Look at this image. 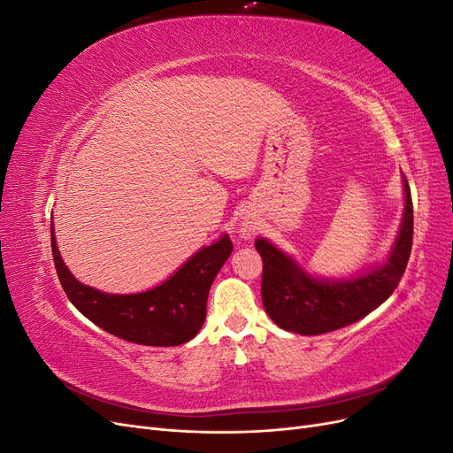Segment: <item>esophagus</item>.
Here are the masks:
<instances>
[{
    "mask_svg": "<svg viewBox=\"0 0 453 453\" xmlns=\"http://www.w3.org/2000/svg\"><path fill=\"white\" fill-rule=\"evenodd\" d=\"M242 232H243V234H248V228H243Z\"/></svg>",
    "mask_w": 453,
    "mask_h": 453,
    "instance_id": "34e87169",
    "label": "esophagus"
}]
</instances>
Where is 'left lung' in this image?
I'll return each mask as SVG.
<instances>
[{"mask_svg":"<svg viewBox=\"0 0 453 453\" xmlns=\"http://www.w3.org/2000/svg\"><path fill=\"white\" fill-rule=\"evenodd\" d=\"M404 213L389 257L349 280L315 278L266 238H257L263 257V304L270 319L289 333L318 336L363 319L393 295L406 270L414 234V208L406 177Z\"/></svg>","mask_w":453,"mask_h":453,"instance_id":"1","label":"left lung"}]
</instances>
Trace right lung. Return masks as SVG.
<instances>
[{
  "label": "right lung",
  "instance_id": "add662e5",
  "mask_svg": "<svg viewBox=\"0 0 453 453\" xmlns=\"http://www.w3.org/2000/svg\"><path fill=\"white\" fill-rule=\"evenodd\" d=\"M52 258L72 304L105 333L142 346H180L193 340L203 325L205 304L215 276L232 253L223 234L205 245L153 289L132 295L102 293L83 285L67 270L50 228Z\"/></svg>",
  "mask_w": 453,
  "mask_h": 453
}]
</instances>
